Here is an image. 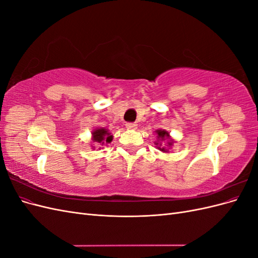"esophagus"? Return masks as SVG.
Instances as JSON below:
<instances>
[{"mask_svg": "<svg viewBox=\"0 0 258 258\" xmlns=\"http://www.w3.org/2000/svg\"><path fill=\"white\" fill-rule=\"evenodd\" d=\"M137 127H138V124L136 122H128V123H126V128L128 130H136Z\"/></svg>", "mask_w": 258, "mask_h": 258, "instance_id": "obj_1", "label": "esophagus"}]
</instances>
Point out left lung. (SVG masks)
<instances>
[{
  "mask_svg": "<svg viewBox=\"0 0 258 258\" xmlns=\"http://www.w3.org/2000/svg\"><path fill=\"white\" fill-rule=\"evenodd\" d=\"M155 134L157 136V140L154 142L156 147L162 153H169L171 147L175 143L174 140L171 138L169 132L165 129H157L155 130Z\"/></svg>",
  "mask_w": 258,
  "mask_h": 258,
  "instance_id": "left-lung-1",
  "label": "left lung"
}]
</instances>
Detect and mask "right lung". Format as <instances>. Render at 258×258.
<instances>
[{"label":"right lung","mask_w":258,"mask_h":258,"mask_svg":"<svg viewBox=\"0 0 258 258\" xmlns=\"http://www.w3.org/2000/svg\"><path fill=\"white\" fill-rule=\"evenodd\" d=\"M113 140V136L110 132V130L104 128V127H99V128H95L91 131V141L93 143H96L99 150L103 147H100V146H104L110 144ZM91 148L95 150L96 146H92Z\"/></svg>","instance_id":"right-lung-1"}]
</instances>
